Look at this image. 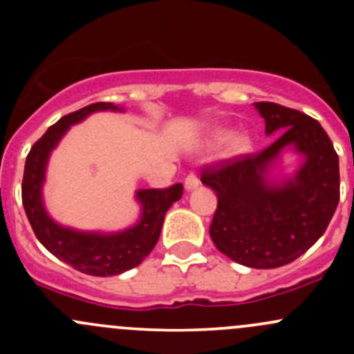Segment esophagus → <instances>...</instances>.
<instances>
[{
  "instance_id": "1",
  "label": "esophagus",
  "mask_w": 354,
  "mask_h": 354,
  "mask_svg": "<svg viewBox=\"0 0 354 354\" xmlns=\"http://www.w3.org/2000/svg\"><path fill=\"white\" fill-rule=\"evenodd\" d=\"M198 185H200V180L197 178V174L190 173L187 178H185V190L187 192L195 190V188H198Z\"/></svg>"
}]
</instances>
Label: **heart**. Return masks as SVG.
<instances>
[{
    "label": "heart",
    "mask_w": 354,
    "mask_h": 354,
    "mask_svg": "<svg viewBox=\"0 0 354 354\" xmlns=\"http://www.w3.org/2000/svg\"><path fill=\"white\" fill-rule=\"evenodd\" d=\"M230 131L224 130V128H217L210 135V142L212 144H221V142L226 140L223 147V157L224 159H240L246 154H250L253 149V140L248 133H233L230 138L227 135Z\"/></svg>",
    "instance_id": "1"
}]
</instances>
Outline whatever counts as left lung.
<instances>
[{"label":"left lung","instance_id":"8db88e82","mask_svg":"<svg viewBox=\"0 0 354 354\" xmlns=\"http://www.w3.org/2000/svg\"><path fill=\"white\" fill-rule=\"evenodd\" d=\"M276 140L257 156L205 171L217 195L210 238L221 253L252 269H276L312 248L339 203V157L308 114L276 102H253ZM299 159L283 169V157Z\"/></svg>","mask_w":354,"mask_h":354}]
</instances>
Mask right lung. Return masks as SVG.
Listing matches in <instances>:
<instances>
[{
	"label": "right lung",
	"instance_id": "obj_1",
	"mask_svg": "<svg viewBox=\"0 0 354 354\" xmlns=\"http://www.w3.org/2000/svg\"><path fill=\"white\" fill-rule=\"evenodd\" d=\"M101 111L124 113L123 106L95 102L66 114L48 128L32 145L25 160L22 202L35 236L56 259L88 276H120L144 262L154 250L162 230L164 216L183 195V185L166 190H137L135 200L140 205L137 223L120 231H84L59 224L51 217L44 203V183L49 157L73 124Z\"/></svg>",
	"mask_w": 354,
	"mask_h": 354
}]
</instances>
